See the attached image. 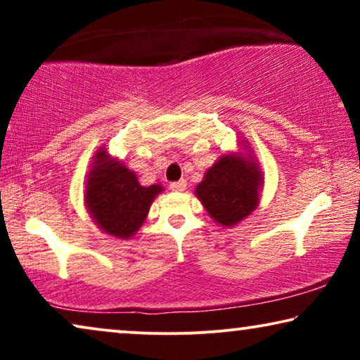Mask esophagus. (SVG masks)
<instances>
[{
	"label": "esophagus",
	"mask_w": 360,
	"mask_h": 360,
	"mask_svg": "<svg viewBox=\"0 0 360 360\" xmlns=\"http://www.w3.org/2000/svg\"><path fill=\"white\" fill-rule=\"evenodd\" d=\"M185 188H186L185 180H179V181H174V184H170V190L174 191H184Z\"/></svg>",
	"instance_id": "34e87169"
}]
</instances>
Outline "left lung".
Returning <instances> with one entry per match:
<instances>
[{
	"label": "left lung",
	"mask_w": 360,
	"mask_h": 360,
	"mask_svg": "<svg viewBox=\"0 0 360 360\" xmlns=\"http://www.w3.org/2000/svg\"><path fill=\"white\" fill-rule=\"evenodd\" d=\"M262 172L250 155H221L196 185L195 193L216 223L238 224L259 205Z\"/></svg>",
	"instance_id": "1"
}]
</instances>
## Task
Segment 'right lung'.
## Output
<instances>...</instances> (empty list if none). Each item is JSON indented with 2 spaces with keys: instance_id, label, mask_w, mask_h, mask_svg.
<instances>
[{
  "instance_id": "1",
  "label": "right lung",
  "mask_w": 360,
  "mask_h": 360,
  "mask_svg": "<svg viewBox=\"0 0 360 360\" xmlns=\"http://www.w3.org/2000/svg\"><path fill=\"white\" fill-rule=\"evenodd\" d=\"M160 185L142 186L134 172L100 149L88 174L85 203L103 233L129 239L141 228Z\"/></svg>"
}]
</instances>
